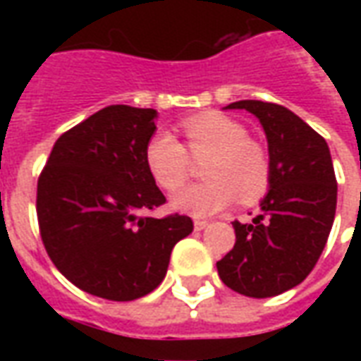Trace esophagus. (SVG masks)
<instances>
[{
  "label": "esophagus",
  "instance_id": "34e87169",
  "mask_svg": "<svg viewBox=\"0 0 361 361\" xmlns=\"http://www.w3.org/2000/svg\"><path fill=\"white\" fill-rule=\"evenodd\" d=\"M193 226H195V230H204V228L209 226V222H207V220L197 219L195 222H193Z\"/></svg>",
  "mask_w": 361,
  "mask_h": 361
}]
</instances>
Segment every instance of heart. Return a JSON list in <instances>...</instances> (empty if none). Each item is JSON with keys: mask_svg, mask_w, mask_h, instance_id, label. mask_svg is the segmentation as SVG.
<instances>
[{"mask_svg": "<svg viewBox=\"0 0 361 361\" xmlns=\"http://www.w3.org/2000/svg\"><path fill=\"white\" fill-rule=\"evenodd\" d=\"M185 147L170 133L152 135L145 149V162L152 180L173 193L191 173V158H207L201 168L204 180L173 197V207L193 216H209L240 203L253 204L271 185V160L263 145L250 139L238 119L203 111L181 121Z\"/></svg>", "mask_w": 361, "mask_h": 361, "instance_id": "heart-1", "label": "heart"}]
</instances>
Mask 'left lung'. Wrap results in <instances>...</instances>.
Here are the masks:
<instances>
[{"label":"left lung","mask_w":361,"mask_h":361,"mask_svg":"<svg viewBox=\"0 0 361 361\" xmlns=\"http://www.w3.org/2000/svg\"><path fill=\"white\" fill-rule=\"evenodd\" d=\"M228 110L255 114L271 157V191L251 224L234 220L235 243L216 263L228 288L271 298L298 286L317 265L333 228L336 178L326 141L284 106L240 100Z\"/></svg>","instance_id":"left-lung-1"}]
</instances>
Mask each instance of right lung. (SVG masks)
I'll use <instances>...</instances> for the list:
<instances>
[{"label": "right lung", "instance_id": "right-lung-1", "mask_svg": "<svg viewBox=\"0 0 361 361\" xmlns=\"http://www.w3.org/2000/svg\"><path fill=\"white\" fill-rule=\"evenodd\" d=\"M157 110L106 106L59 137L38 176L36 214L58 271L92 295L131 302L164 280L173 245L193 232L183 214L152 219L166 203L145 149Z\"/></svg>", "mask_w": 361, "mask_h": 361}]
</instances>
